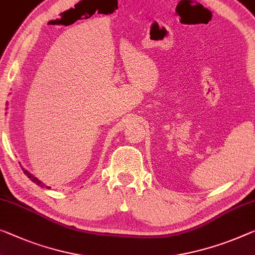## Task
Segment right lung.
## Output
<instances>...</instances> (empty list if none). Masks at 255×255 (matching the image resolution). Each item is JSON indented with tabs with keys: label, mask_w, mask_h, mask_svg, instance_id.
I'll list each match as a JSON object with an SVG mask.
<instances>
[{
	"label": "right lung",
	"mask_w": 255,
	"mask_h": 255,
	"mask_svg": "<svg viewBox=\"0 0 255 255\" xmlns=\"http://www.w3.org/2000/svg\"><path fill=\"white\" fill-rule=\"evenodd\" d=\"M23 173H25L26 175H27V177H28L30 180H32V181L33 182H35V183H36V185H38V186H41V187H43V186H44V185H43V183L40 181V180H38L37 178H35L34 177V175L33 174H30L29 173V172L28 171H27V170H23ZM45 188H50V187H48V186H46Z\"/></svg>",
	"instance_id": "1"
}]
</instances>
